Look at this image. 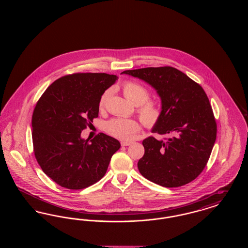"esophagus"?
Instances as JSON below:
<instances>
[{
  "label": "esophagus",
  "instance_id": "esophagus-1",
  "mask_svg": "<svg viewBox=\"0 0 248 248\" xmlns=\"http://www.w3.org/2000/svg\"><path fill=\"white\" fill-rule=\"evenodd\" d=\"M132 143L131 142L128 141H122L121 142V145L122 146H129V145H131Z\"/></svg>",
  "mask_w": 248,
  "mask_h": 248
}]
</instances>
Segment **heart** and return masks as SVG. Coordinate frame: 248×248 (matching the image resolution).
Returning <instances> with one entry per match:
<instances>
[{"instance_id":"b5f03b06","label":"heart","mask_w":248,"mask_h":248,"mask_svg":"<svg viewBox=\"0 0 248 248\" xmlns=\"http://www.w3.org/2000/svg\"><path fill=\"white\" fill-rule=\"evenodd\" d=\"M123 90L130 101L139 106L137 112L144 125L148 128H154L161 120L162 108L155 101L149 100V90L135 81H127L124 83ZM111 90L107 89L101 94L98 101L99 109L102 110L105 108ZM105 130L109 136L117 140L129 141L140 132V124L134 119L113 118L107 123Z\"/></svg>"}]
</instances>
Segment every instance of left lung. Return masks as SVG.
<instances>
[{
	"mask_svg": "<svg viewBox=\"0 0 248 248\" xmlns=\"http://www.w3.org/2000/svg\"><path fill=\"white\" fill-rule=\"evenodd\" d=\"M122 73L142 79L157 90L162 117L153 132L172 136L165 140L153 136L143 140L145 154L138 163L140 174L166 188L191 182L204 169L217 139V123L204 90L169 66Z\"/></svg>",
	"mask_w": 248,
	"mask_h": 248,
	"instance_id": "1",
	"label": "left lung"
}]
</instances>
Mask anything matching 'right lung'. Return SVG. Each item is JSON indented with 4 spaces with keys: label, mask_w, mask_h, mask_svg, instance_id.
<instances>
[{
    "label": "right lung",
    "mask_w": 248,
    "mask_h": 248,
    "mask_svg": "<svg viewBox=\"0 0 248 248\" xmlns=\"http://www.w3.org/2000/svg\"><path fill=\"white\" fill-rule=\"evenodd\" d=\"M116 75L77 72L50 84L36 103L32 143L42 170L60 187L83 189L106 174L120 142L103 133L90 141L81 139L83 130L98 117V101Z\"/></svg>",
    "instance_id": "right-lung-1"
}]
</instances>
